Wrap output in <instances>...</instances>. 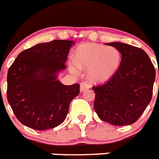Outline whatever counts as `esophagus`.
Masks as SVG:
<instances>
[{
	"label": "esophagus",
	"instance_id": "esophagus-1",
	"mask_svg": "<svg viewBox=\"0 0 159 159\" xmlns=\"http://www.w3.org/2000/svg\"><path fill=\"white\" fill-rule=\"evenodd\" d=\"M90 85L89 84L84 82V83L80 84V92H84L85 90H87L88 89H89Z\"/></svg>",
	"mask_w": 159,
	"mask_h": 159
}]
</instances>
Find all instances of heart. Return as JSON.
<instances>
[{"label":"heart","instance_id":"1","mask_svg":"<svg viewBox=\"0 0 159 159\" xmlns=\"http://www.w3.org/2000/svg\"><path fill=\"white\" fill-rule=\"evenodd\" d=\"M120 51L115 47L88 43L80 45L75 52V61L69 62V69L73 74L80 70H88L89 80L103 83L117 71L120 63Z\"/></svg>","mask_w":159,"mask_h":159}]
</instances>
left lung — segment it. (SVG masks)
Masks as SVG:
<instances>
[{
	"instance_id": "8db88e82",
	"label": "left lung",
	"mask_w": 159,
	"mask_h": 159,
	"mask_svg": "<svg viewBox=\"0 0 159 159\" xmlns=\"http://www.w3.org/2000/svg\"><path fill=\"white\" fill-rule=\"evenodd\" d=\"M107 45L117 48L121 60L117 71L107 83L93 87L94 110L101 120L111 125H131L150 102L155 69L141 48L119 42Z\"/></svg>"
}]
</instances>
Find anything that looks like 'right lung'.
Listing matches in <instances>:
<instances>
[{
  "label": "right lung",
  "mask_w": 159,
  "mask_h": 159,
  "mask_svg": "<svg viewBox=\"0 0 159 159\" xmlns=\"http://www.w3.org/2000/svg\"><path fill=\"white\" fill-rule=\"evenodd\" d=\"M70 40H53L23 51L7 74V99L23 125L37 130L57 127L66 117L79 84L65 85L57 79L66 69Z\"/></svg>",
  "instance_id": "1"
}]
</instances>
